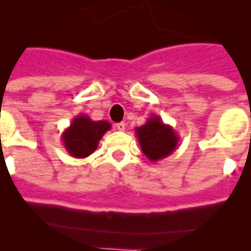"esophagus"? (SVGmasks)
Returning a JSON list of instances; mask_svg holds the SVG:
<instances>
[{
    "mask_svg": "<svg viewBox=\"0 0 251 251\" xmlns=\"http://www.w3.org/2000/svg\"><path fill=\"white\" fill-rule=\"evenodd\" d=\"M115 128H116V129H118V131L123 132L124 129H126V123H118V124H115Z\"/></svg>",
    "mask_w": 251,
    "mask_h": 251,
    "instance_id": "obj_1",
    "label": "esophagus"
}]
</instances>
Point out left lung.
<instances>
[{
	"label": "left lung",
	"instance_id": "obj_1",
	"mask_svg": "<svg viewBox=\"0 0 251 251\" xmlns=\"http://www.w3.org/2000/svg\"><path fill=\"white\" fill-rule=\"evenodd\" d=\"M141 151L151 162H157L170 156L179 144L176 129L164 123L161 116L153 115L147 123L135 129Z\"/></svg>",
	"mask_w": 251,
	"mask_h": 251
}]
</instances>
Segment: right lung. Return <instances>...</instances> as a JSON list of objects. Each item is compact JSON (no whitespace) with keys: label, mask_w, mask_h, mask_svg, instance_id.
I'll list each match as a JSON object with an SVG mask.
<instances>
[{"label":"right lung","mask_w":251,"mask_h":251,"mask_svg":"<svg viewBox=\"0 0 251 251\" xmlns=\"http://www.w3.org/2000/svg\"><path fill=\"white\" fill-rule=\"evenodd\" d=\"M111 129L106 120H91L90 116L79 114L72 120L71 126L63 132L64 148L75 158H86L94 153L102 136Z\"/></svg>","instance_id":"obj_1"}]
</instances>
